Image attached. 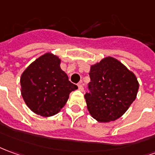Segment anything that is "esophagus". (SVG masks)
Segmentation results:
<instances>
[{"mask_svg": "<svg viewBox=\"0 0 155 155\" xmlns=\"http://www.w3.org/2000/svg\"><path fill=\"white\" fill-rule=\"evenodd\" d=\"M78 87H79V90L81 91H84V87H83V85H82V82H80V83L78 84Z\"/></svg>", "mask_w": 155, "mask_h": 155, "instance_id": "obj_1", "label": "esophagus"}]
</instances>
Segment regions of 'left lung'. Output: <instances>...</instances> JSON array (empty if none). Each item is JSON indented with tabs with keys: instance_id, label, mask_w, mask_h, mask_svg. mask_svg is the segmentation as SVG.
Wrapping results in <instances>:
<instances>
[{
	"instance_id": "1",
	"label": "left lung",
	"mask_w": 155,
	"mask_h": 155,
	"mask_svg": "<svg viewBox=\"0 0 155 155\" xmlns=\"http://www.w3.org/2000/svg\"><path fill=\"white\" fill-rule=\"evenodd\" d=\"M89 74L85 98L90 114L101 123L119 118L136 99L139 86L136 76L111 57L92 65Z\"/></svg>"
}]
</instances>
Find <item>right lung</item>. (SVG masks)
Wrapping results in <instances>:
<instances>
[{
    "instance_id": "add662e5",
    "label": "right lung",
    "mask_w": 155,
    "mask_h": 155,
    "mask_svg": "<svg viewBox=\"0 0 155 155\" xmlns=\"http://www.w3.org/2000/svg\"><path fill=\"white\" fill-rule=\"evenodd\" d=\"M60 59L48 53L29 65L21 76V96L33 112L43 117L57 114L71 91L78 89L60 69Z\"/></svg>"
}]
</instances>
